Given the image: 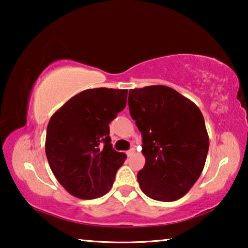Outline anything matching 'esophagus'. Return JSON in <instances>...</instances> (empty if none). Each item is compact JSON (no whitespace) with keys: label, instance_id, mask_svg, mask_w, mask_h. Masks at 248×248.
I'll return each mask as SVG.
<instances>
[{"label":"esophagus","instance_id":"esophagus-1","mask_svg":"<svg viewBox=\"0 0 248 248\" xmlns=\"http://www.w3.org/2000/svg\"><path fill=\"white\" fill-rule=\"evenodd\" d=\"M134 152H135V149H134V148H132V149H130V150H128V151L126 152L127 157H131V155H134Z\"/></svg>","mask_w":248,"mask_h":248}]
</instances>
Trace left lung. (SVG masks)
Here are the masks:
<instances>
[{
  "label": "left lung",
  "mask_w": 248,
  "mask_h": 248,
  "mask_svg": "<svg viewBox=\"0 0 248 248\" xmlns=\"http://www.w3.org/2000/svg\"><path fill=\"white\" fill-rule=\"evenodd\" d=\"M130 114L142 134L145 165L138 172L150 199L171 202L198 181L209 151V135L199 107L166 86L131 89Z\"/></svg>",
  "instance_id": "obj_1"
}]
</instances>
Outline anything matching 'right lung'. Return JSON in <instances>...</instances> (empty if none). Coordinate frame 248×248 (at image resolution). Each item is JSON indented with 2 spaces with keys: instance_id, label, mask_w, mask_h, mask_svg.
I'll list each match as a JSON object with an SVG mask.
<instances>
[{
  "instance_id": "obj_1",
  "label": "right lung",
  "mask_w": 248,
  "mask_h": 248,
  "mask_svg": "<svg viewBox=\"0 0 248 248\" xmlns=\"http://www.w3.org/2000/svg\"><path fill=\"white\" fill-rule=\"evenodd\" d=\"M126 98V89H87L50 117L46 157L54 176L71 195L97 199L113 186L126 155L113 149L109 123L124 109Z\"/></svg>"
}]
</instances>
